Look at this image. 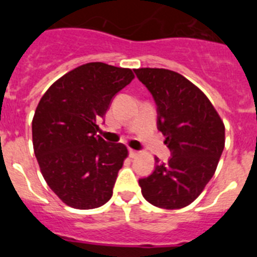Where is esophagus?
<instances>
[{
  "label": "esophagus",
  "instance_id": "obj_1",
  "mask_svg": "<svg viewBox=\"0 0 257 257\" xmlns=\"http://www.w3.org/2000/svg\"><path fill=\"white\" fill-rule=\"evenodd\" d=\"M128 153H130V157H136L138 156V154H139V152L138 151H135V149H130V151H128Z\"/></svg>",
  "mask_w": 257,
  "mask_h": 257
}]
</instances>
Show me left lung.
<instances>
[{"instance_id":"obj_1","label":"left lung","mask_w":257,"mask_h":257,"mask_svg":"<svg viewBox=\"0 0 257 257\" xmlns=\"http://www.w3.org/2000/svg\"><path fill=\"white\" fill-rule=\"evenodd\" d=\"M158 106V130L172 157L140 179L143 197L156 207L178 210L203 192L225 145V126L208 97L194 83L163 68L135 69Z\"/></svg>"}]
</instances>
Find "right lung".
I'll list each match as a JSON object with an SVG mask.
<instances>
[{
	"instance_id": "obj_1",
	"label": "right lung",
	"mask_w": 257,
	"mask_h": 257,
	"mask_svg": "<svg viewBox=\"0 0 257 257\" xmlns=\"http://www.w3.org/2000/svg\"><path fill=\"white\" fill-rule=\"evenodd\" d=\"M134 78L130 68L87 63L56 79L41 97L32 121L33 149L47 185L67 206L91 210L112 198L128 151L96 135V121Z\"/></svg>"
}]
</instances>
